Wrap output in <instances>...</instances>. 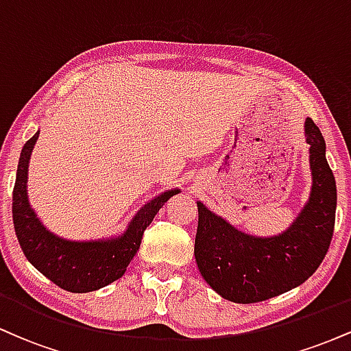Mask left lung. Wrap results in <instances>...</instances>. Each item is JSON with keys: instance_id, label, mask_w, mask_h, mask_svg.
<instances>
[{"instance_id": "left-lung-1", "label": "left lung", "mask_w": 351, "mask_h": 351, "mask_svg": "<svg viewBox=\"0 0 351 351\" xmlns=\"http://www.w3.org/2000/svg\"><path fill=\"white\" fill-rule=\"evenodd\" d=\"M312 188L304 208L285 231L252 236L239 231L201 201L195 257L203 279L223 299L254 304L292 291L317 271L328 251L335 226L337 184L322 132L307 119Z\"/></svg>"}]
</instances>
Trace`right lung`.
I'll use <instances>...</instances> for the list:
<instances>
[{"label": "right lung", "mask_w": 351, "mask_h": 351, "mask_svg": "<svg viewBox=\"0 0 351 351\" xmlns=\"http://www.w3.org/2000/svg\"><path fill=\"white\" fill-rule=\"evenodd\" d=\"M39 130L24 143L13 189V223L24 256L43 276L74 293L94 292L123 276L160 208L181 193L171 188L145 203L120 234L90 241H72L49 231L31 206L27 170Z\"/></svg>", "instance_id": "add662e5"}]
</instances>
